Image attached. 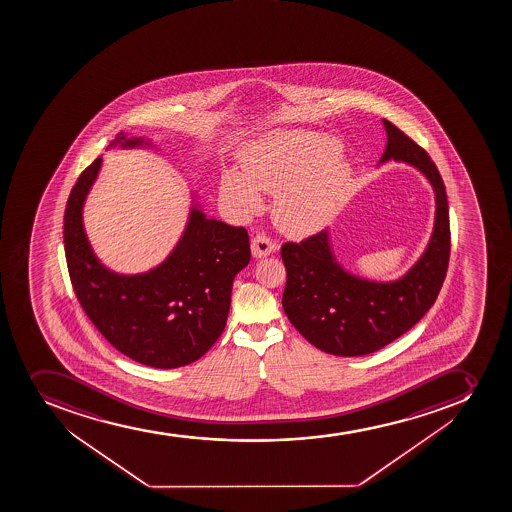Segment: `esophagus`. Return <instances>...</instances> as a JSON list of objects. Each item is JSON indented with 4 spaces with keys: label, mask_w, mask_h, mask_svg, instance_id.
I'll return each mask as SVG.
<instances>
[{
    "label": "esophagus",
    "mask_w": 512,
    "mask_h": 512,
    "mask_svg": "<svg viewBox=\"0 0 512 512\" xmlns=\"http://www.w3.org/2000/svg\"><path fill=\"white\" fill-rule=\"evenodd\" d=\"M250 247H252L253 257H255V259L267 257V255H270V253H274L275 250H277V245H275L267 235H264V233L255 235V237L252 238Z\"/></svg>",
    "instance_id": "esophagus-1"
}]
</instances>
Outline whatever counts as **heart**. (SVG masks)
<instances>
[{
    "instance_id": "b5f03b06",
    "label": "heart",
    "mask_w": 512,
    "mask_h": 512,
    "mask_svg": "<svg viewBox=\"0 0 512 512\" xmlns=\"http://www.w3.org/2000/svg\"><path fill=\"white\" fill-rule=\"evenodd\" d=\"M342 143L325 133L282 132L260 140L243 172L223 173L222 198L242 217L260 212L259 190L275 193L272 217L289 237L314 235L334 217L354 177Z\"/></svg>"
}]
</instances>
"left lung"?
Instances as JSON below:
<instances>
[{"instance_id":"obj_1","label":"left lung","mask_w":512,"mask_h":512,"mask_svg":"<svg viewBox=\"0 0 512 512\" xmlns=\"http://www.w3.org/2000/svg\"><path fill=\"white\" fill-rule=\"evenodd\" d=\"M382 123L387 145L379 165H410L434 190V228L417 262L387 282L352 274L335 257L330 228L280 250L287 270L285 314L310 344L340 357L372 354L414 327L436 302L451 255L449 205L436 163L389 120Z\"/></svg>"}]
</instances>
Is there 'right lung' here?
<instances>
[{
	"instance_id": "1",
	"label": "right lung",
	"mask_w": 512,
	"mask_h": 512,
	"mask_svg": "<svg viewBox=\"0 0 512 512\" xmlns=\"http://www.w3.org/2000/svg\"><path fill=\"white\" fill-rule=\"evenodd\" d=\"M153 148L145 137L120 132L108 148ZM102 158L83 170L66 202V264L85 314L130 359L177 369L200 359L227 324L235 275L250 262L247 230L203 212L192 193L187 225L167 259L142 274H118L93 252L83 207L102 170Z\"/></svg>"
}]
</instances>
